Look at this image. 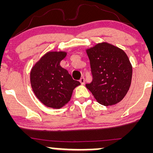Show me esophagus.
Masks as SVG:
<instances>
[{
	"label": "esophagus",
	"instance_id": "34e87169",
	"mask_svg": "<svg viewBox=\"0 0 153 153\" xmlns=\"http://www.w3.org/2000/svg\"><path fill=\"white\" fill-rule=\"evenodd\" d=\"M80 83L82 84V85H84V84H85V78H80Z\"/></svg>",
	"mask_w": 153,
	"mask_h": 153
}]
</instances>
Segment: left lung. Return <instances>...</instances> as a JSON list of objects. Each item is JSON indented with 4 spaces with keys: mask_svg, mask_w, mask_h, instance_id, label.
<instances>
[{
    "mask_svg": "<svg viewBox=\"0 0 153 153\" xmlns=\"http://www.w3.org/2000/svg\"><path fill=\"white\" fill-rule=\"evenodd\" d=\"M86 53L93 80L85 86L101 105L119 103L127 94L132 76V66L127 54L107 42L87 49Z\"/></svg>",
    "mask_w": 153,
    "mask_h": 153,
    "instance_id": "obj_1",
    "label": "left lung"
}]
</instances>
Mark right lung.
Masks as SVG:
<instances>
[{"label":"right lung","mask_w":153,"mask_h":153,"mask_svg":"<svg viewBox=\"0 0 153 153\" xmlns=\"http://www.w3.org/2000/svg\"><path fill=\"white\" fill-rule=\"evenodd\" d=\"M65 52H49L31 68L30 82L36 98L50 108H60L70 101L80 82L73 80L59 63Z\"/></svg>","instance_id":"obj_1"}]
</instances>
